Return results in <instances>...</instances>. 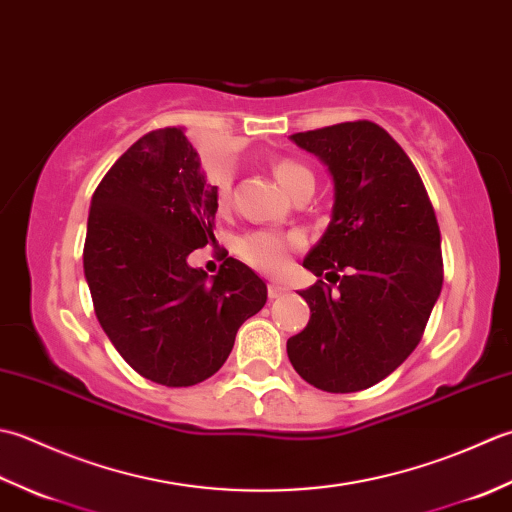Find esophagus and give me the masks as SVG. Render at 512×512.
Instances as JSON below:
<instances>
[{
  "mask_svg": "<svg viewBox=\"0 0 512 512\" xmlns=\"http://www.w3.org/2000/svg\"><path fill=\"white\" fill-rule=\"evenodd\" d=\"M287 287L285 285H280V283H269L267 285V294H269V298L274 300V298H280V296H285L287 294Z\"/></svg>",
  "mask_w": 512,
  "mask_h": 512,
  "instance_id": "1",
  "label": "esophagus"
}]
</instances>
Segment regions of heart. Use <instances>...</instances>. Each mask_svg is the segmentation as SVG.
Instances as JSON below:
<instances>
[{"label":"heart","instance_id":"b5f03b06","mask_svg":"<svg viewBox=\"0 0 512 512\" xmlns=\"http://www.w3.org/2000/svg\"><path fill=\"white\" fill-rule=\"evenodd\" d=\"M271 172H274L276 181L280 183L285 192L296 194L302 187H314V174L307 170L305 165L291 159H278L271 165ZM218 187V201L225 203L229 196V174L223 172L218 174L216 179ZM302 245V238L298 234H280L274 229H258L243 236L236 245V252L245 263L252 265L258 271H265V274H278L283 271L289 263V256L294 249Z\"/></svg>","mask_w":512,"mask_h":512}]
</instances>
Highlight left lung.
Wrapping results in <instances>:
<instances>
[{"label": "left lung", "instance_id": "1", "mask_svg": "<svg viewBox=\"0 0 512 512\" xmlns=\"http://www.w3.org/2000/svg\"><path fill=\"white\" fill-rule=\"evenodd\" d=\"M333 181L327 232L302 267L318 280L307 327L287 340L302 380L327 393L369 389L411 356L442 291L433 205L409 156L387 130L349 121L289 137Z\"/></svg>", "mask_w": 512, "mask_h": 512}]
</instances>
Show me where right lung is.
<instances>
[{"label":"right lung","mask_w":512,"mask_h":512,"mask_svg":"<svg viewBox=\"0 0 512 512\" xmlns=\"http://www.w3.org/2000/svg\"><path fill=\"white\" fill-rule=\"evenodd\" d=\"M216 210L218 187L181 128L130 145L92 194L83 274L97 318L123 360L165 387L214 375L265 307V280L241 260L212 278L187 263L214 238Z\"/></svg>","instance_id":"add662e5"}]
</instances>
